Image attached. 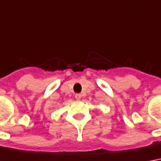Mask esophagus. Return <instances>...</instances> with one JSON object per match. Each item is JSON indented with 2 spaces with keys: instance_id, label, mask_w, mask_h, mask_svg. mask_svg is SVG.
<instances>
[{
  "instance_id": "esophagus-1",
  "label": "esophagus",
  "mask_w": 161,
  "mask_h": 161,
  "mask_svg": "<svg viewBox=\"0 0 161 161\" xmlns=\"http://www.w3.org/2000/svg\"><path fill=\"white\" fill-rule=\"evenodd\" d=\"M75 97H76V99H80L81 98H82V95H81L80 93H76V94L75 95Z\"/></svg>"
}]
</instances>
